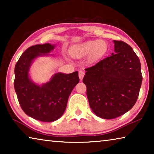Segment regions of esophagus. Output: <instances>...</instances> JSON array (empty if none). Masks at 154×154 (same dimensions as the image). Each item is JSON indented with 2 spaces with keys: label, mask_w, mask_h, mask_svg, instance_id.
<instances>
[{
  "label": "esophagus",
  "mask_w": 154,
  "mask_h": 154,
  "mask_svg": "<svg viewBox=\"0 0 154 154\" xmlns=\"http://www.w3.org/2000/svg\"><path fill=\"white\" fill-rule=\"evenodd\" d=\"M84 75H85V73L83 71H79V77L80 80L83 79V77H84Z\"/></svg>",
  "instance_id": "1"
}]
</instances>
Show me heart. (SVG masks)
<instances>
[{
	"mask_svg": "<svg viewBox=\"0 0 154 154\" xmlns=\"http://www.w3.org/2000/svg\"><path fill=\"white\" fill-rule=\"evenodd\" d=\"M106 49V45L103 41H90L75 48L72 51V55L75 58H83L90 54V60L94 62L105 55Z\"/></svg>",
	"mask_w": 154,
	"mask_h": 154,
	"instance_id": "obj_1",
	"label": "heart"
}]
</instances>
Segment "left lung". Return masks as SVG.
<instances>
[{"instance_id": "8db88e82", "label": "left lung", "mask_w": 154, "mask_h": 154, "mask_svg": "<svg viewBox=\"0 0 154 154\" xmlns=\"http://www.w3.org/2000/svg\"><path fill=\"white\" fill-rule=\"evenodd\" d=\"M113 42L114 53L85 69L83 79L91 109L106 119L118 118L133 107L143 79L139 58L132 48L124 41Z\"/></svg>"}]
</instances>
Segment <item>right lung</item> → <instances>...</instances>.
Wrapping results in <instances>:
<instances>
[{"instance_id":"right-lung-1","label":"right lung","mask_w":154,"mask_h":154,"mask_svg":"<svg viewBox=\"0 0 154 154\" xmlns=\"http://www.w3.org/2000/svg\"><path fill=\"white\" fill-rule=\"evenodd\" d=\"M54 47L49 43L30 47L15 66L14 88L21 107L28 116L44 122L56 121L63 115L69 95L79 82L77 71L58 72L42 85L31 81L28 71L32 61L38 56L48 55Z\"/></svg>"}]
</instances>
